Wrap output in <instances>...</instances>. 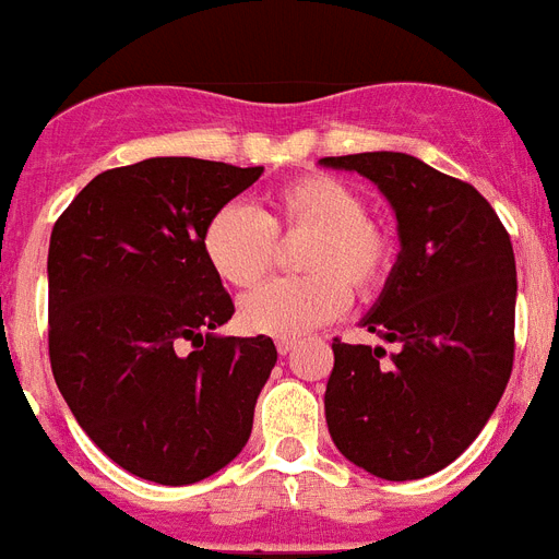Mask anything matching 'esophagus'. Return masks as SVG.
I'll use <instances>...</instances> for the list:
<instances>
[{"instance_id": "1", "label": "esophagus", "mask_w": 559, "mask_h": 559, "mask_svg": "<svg viewBox=\"0 0 559 559\" xmlns=\"http://www.w3.org/2000/svg\"><path fill=\"white\" fill-rule=\"evenodd\" d=\"M275 346H278L281 355H289V352L295 349V341L293 337H278V341H275Z\"/></svg>"}]
</instances>
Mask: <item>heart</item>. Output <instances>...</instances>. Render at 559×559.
I'll return each mask as SVG.
<instances>
[{
    "label": "heart",
    "mask_w": 559,
    "mask_h": 559,
    "mask_svg": "<svg viewBox=\"0 0 559 559\" xmlns=\"http://www.w3.org/2000/svg\"><path fill=\"white\" fill-rule=\"evenodd\" d=\"M275 233H309L298 252L307 275L272 281L243 295L238 321L252 335L298 337L337 318L355 295H374L389 278L395 243L367 218L358 192L332 176H298L270 195L266 213L224 204L201 233V250L224 284L255 287L272 266Z\"/></svg>",
    "instance_id": "obj_1"
}]
</instances>
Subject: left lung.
<instances>
[{
    "label": "left lung",
    "mask_w": 559,
    "mask_h": 559,
    "mask_svg": "<svg viewBox=\"0 0 559 559\" xmlns=\"http://www.w3.org/2000/svg\"><path fill=\"white\" fill-rule=\"evenodd\" d=\"M369 178L395 210L401 252L360 326L383 346L332 341L323 409L337 452L383 480L461 457L503 397L518 270L506 227L472 185L406 153L321 158Z\"/></svg>",
    "instance_id": "8db88e82"
}]
</instances>
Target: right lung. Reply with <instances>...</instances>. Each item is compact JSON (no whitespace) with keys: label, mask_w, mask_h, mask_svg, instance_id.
I'll use <instances>...</instances> for the list:
<instances>
[{"label":"right lung","mask_w":559,"mask_h":559,"mask_svg":"<svg viewBox=\"0 0 559 559\" xmlns=\"http://www.w3.org/2000/svg\"><path fill=\"white\" fill-rule=\"evenodd\" d=\"M264 167L144 158L98 173L50 233L48 346L87 438L130 475L187 486L250 440L278 352L215 335L236 307L201 250L210 215ZM197 349L187 356L180 344Z\"/></svg>","instance_id":"1"}]
</instances>
